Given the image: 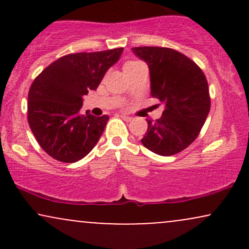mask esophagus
Wrapping results in <instances>:
<instances>
[{
  "label": "esophagus",
  "mask_w": 249,
  "mask_h": 249,
  "mask_svg": "<svg viewBox=\"0 0 249 249\" xmlns=\"http://www.w3.org/2000/svg\"><path fill=\"white\" fill-rule=\"evenodd\" d=\"M121 117H122L123 119H124V121H126V122H131V121H132V119H133L132 117H131V116H127V115H125V113H122Z\"/></svg>",
  "instance_id": "34e87169"
}]
</instances>
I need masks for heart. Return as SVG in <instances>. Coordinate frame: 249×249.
<instances>
[{
    "label": "heart",
    "instance_id": "heart-1",
    "mask_svg": "<svg viewBox=\"0 0 249 249\" xmlns=\"http://www.w3.org/2000/svg\"><path fill=\"white\" fill-rule=\"evenodd\" d=\"M137 63H139V62H137V61H130V62H127L126 64H125V67H127V65H132V64H137Z\"/></svg>",
    "mask_w": 249,
    "mask_h": 249
}]
</instances>
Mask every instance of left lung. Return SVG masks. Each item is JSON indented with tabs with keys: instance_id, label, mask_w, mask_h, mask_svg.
Masks as SVG:
<instances>
[{
	"instance_id": "obj_1",
	"label": "left lung",
	"mask_w": 249,
	"mask_h": 249,
	"mask_svg": "<svg viewBox=\"0 0 249 249\" xmlns=\"http://www.w3.org/2000/svg\"><path fill=\"white\" fill-rule=\"evenodd\" d=\"M132 51L147 63L151 96L165 107L160 118L147 121L142 145L159 156L181 152L196 141L210 112L206 77L192 59L170 48L138 47Z\"/></svg>"
}]
</instances>
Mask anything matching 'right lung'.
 Wrapping results in <instances>:
<instances>
[{"label": "right lung", "instance_id": "add662e5", "mask_svg": "<svg viewBox=\"0 0 249 249\" xmlns=\"http://www.w3.org/2000/svg\"><path fill=\"white\" fill-rule=\"evenodd\" d=\"M123 48L70 53L36 77L28 95V123L39 146L58 161L81 160L98 142L107 115H81L83 96L96 90Z\"/></svg>", "mask_w": 249, "mask_h": 249}]
</instances>
